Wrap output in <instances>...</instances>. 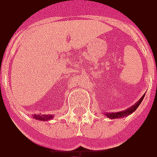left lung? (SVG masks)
Instances as JSON below:
<instances>
[{
	"label": "left lung",
	"mask_w": 157,
	"mask_h": 157,
	"mask_svg": "<svg viewBox=\"0 0 157 157\" xmlns=\"http://www.w3.org/2000/svg\"><path fill=\"white\" fill-rule=\"evenodd\" d=\"M144 96L145 94L141 98H140L139 100L134 105H132L131 107H130V108H128L127 110H122V111H119V112H105V115L108 118H110V119L123 118V117H127V116L130 115L131 113H133V112H134V111L138 108V106H139L140 104L142 103V101H143V99H144Z\"/></svg>",
	"instance_id": "1"
}]
</instances>
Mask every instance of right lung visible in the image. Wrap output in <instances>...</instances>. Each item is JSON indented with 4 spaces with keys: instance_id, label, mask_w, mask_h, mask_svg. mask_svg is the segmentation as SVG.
Instances as JSON below:
<instances>
[{
    "instance_id": "add662e5",
    "label": "right lung",
    "mask_w": 157,
    "mask_h": 157,
    "mask_svg": "<svg viewBox=\"0 0 157 157\" xmlns=\"http://www.w3.org/2000/svg\"><path fill=\"white\" fill-rule=\"evenodd\" d=\"M53 115H33V117L36 120H40V121H49L52 120L53 118Z\"/></svg>"
}]
</instances>
